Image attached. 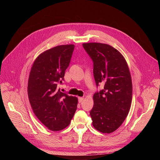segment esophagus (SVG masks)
I'll use <instances>...</instances> for the list:
<instances>
[{"instance_id": "34e87169", "label": "esophagus", "mask_w": 160, "mask_h": 160, "mask_svg": "<svg viewBox=\"0 0 160 160\" xmlns=\"http://www.w3.org/2000/svg\"><path fill=\"white\" fill-rule=\"evenodd\" d=\"M83 99H84L83 98H78V101H79V103H81L82 101H83Z\"/></svg>"}]
</instances>
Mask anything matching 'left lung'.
<instances>
[{
  "instance_id": "left-lung-1",
  "label": "left lung",
  "mask_w": 160,
  "mask_h": 160,
  "mask_svg": "<svg viewBox=\"0 0 160 160\" xmlns=\"http://www.w3.org/2000/svg\"><path fill=\"white\" fill-rule=\"evenodd\" d=\"M83 47L93 61L97 87L104 85L93 95L92 123L100 132L112 133L123 123L132 104V83L128 64L123 55L109 45L89 42Z\"/></svg>"
}]
</instances>
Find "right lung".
I'll list each match as a JSON object with an SVG mask.
<instances>
[{
    "label": "right lung",
    "mask_w": 160,
    "mask_h": 160,
    "mask_svg": "<svg viewBox=\"0 0 160 160\" xmlns=\"http://www.w3.org/2000/svg\"><path fill=\"white\" fill-rule=\"evenodd\" d=\"M75 45L53 47L34 62L28 82V96L34 113L50 130L57 132L69 125L75 113L76 97L62 93L57 85L64 81Z\"/></svg>",
    "instance_id": "obj_1"
}]
</instances>
